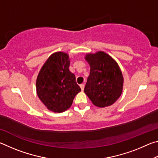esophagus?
Returning <instances> with one entry per match:
<instances>
[{
    "label": "esophagus",
    "instance_id": "obj_1",
    "mask_svg": "<svg viewBox=\"0 0 158 158\" xmlns=\"http://www.w3.org/2000/svg\"><path fill=\"white\" fill-rule=\"evenodd\" d=\"M80 88H81V90H84V84H80Z\"/></svg>",
    "mask_w": 158,
    "mask_h": 158
}]
</instances>
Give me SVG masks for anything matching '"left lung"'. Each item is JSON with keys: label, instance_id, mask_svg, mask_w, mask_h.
Returning a JSON list of instances; mask_svg holds the SVG:
<instances>
[{"label": "left lung", "instance_id": "8db88e82", "mask_svg": "<svg viewBox=\"0 0 158 158\" xmlns=\"http://www.w3.org/2000/svg\"><path fill=\"white\" fill-rule=\"evenodd\" d=\"M90 65V74L84 93L96 106L103 108L113 105L123 89V76L119 65L111 56L99 51L85 55Z\"/></svg>", "mask_w": 158, "mask_h": 158}]
</instances>
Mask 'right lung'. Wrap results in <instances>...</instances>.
Here are the masks:
<instances>
[{"mask_svg": "<svg viewBox=\"0 0 158 158\" xmlns=\"http://www.w3.org/2000/svg\"><path fill=\"white\" fill-rule=\"evenodd\" d=\"M68 53H52L40 70L36 79L37 96L48 110L61 113L70 107L81 91L75 75L69 71Z\"/></svg>", "mask_w": 158, "mask_h": 158, "instance_id": "right-lung-1", "label": "right lung"}]
</instances>
